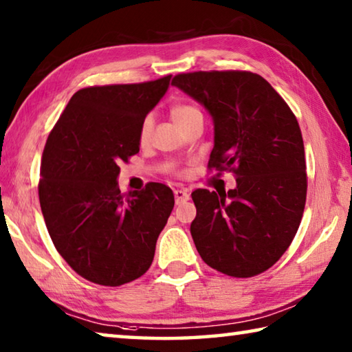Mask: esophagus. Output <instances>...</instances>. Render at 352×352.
Here are the masks:
<instances>
[{"mask_svg": "<svg viewBox=\"0 0 352 352\" xmlns=\"http://www.w3.org/2000/svg\"><path fill=\"white\" fill-rule=\"evenodd\" d=\"M174 195H175V204L177 205H182L186 200H189V192H188V190H184V189H175Z\"/></svg>", "mask_w": 352, "mask_h": 352, "instance_id": "esophagus-1", "label": "esophagus"}]
</instances>
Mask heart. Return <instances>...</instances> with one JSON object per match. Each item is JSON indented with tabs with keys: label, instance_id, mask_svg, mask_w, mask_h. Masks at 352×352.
I'll use <instances>...</instances> for the list:
<instances>
[{
	"label": "heart",
	"instance_id": "obj_1",
	"mask_svg": "<svg viewBox=\"0 0 352 352\" xmlns=\"http://www.w3.org/2000/svg\"><path fill=\"white\" fill-rule=\"evenodd\" d=\"M195 111H199L197 109H195V107H192V105H188V104H177V105H174L170 109V118L174 119V122L177 124H180V122H183L184 119L186 118H189L190 115H192V113H195ZM151 130H152V118L151 116H147L144 121L141 122V129H140V140L141 141H146L147 138H148V135H151Z\"/></svg>",
	"mask_w": 352,
	"mask_h": 352
}]
</instances>
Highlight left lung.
<instances>
[{
	"instance_id": "left-lung-1",
	"label": "left lung",
	"mask_w": 352,
	"mask_h": 352,
	"mask_svg": "<svg viewBox=\"0 0 352 352\" xmlns=\"http://www.w3.org/2000/svg\"><path fill=\"white\" fill-rule=\"evenodd\" d=\"M172 85L212 118L208 168L236 175L228 192L190 194L197 208L190 223L195 248L225 275H259L289 248L305 211L306 158L296 118L275 88L250 71L178 74Z\"/></svg>"
}]
</instances>
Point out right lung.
<instances>
[{
    "label": "right lung",
    "mask_w": 352,
    "mask_h": 352,
    "mask_svg": "<svg viewBox=\"0 0 352 352\" xmlns=\"http://www.w3.org/2000/svg\"><path fill=\"white\" fill-rule=\"evenodd\" d=\"M158 80L82 88L46 140L38 197L57 252L77 275L122 285L148 270L174 208L172 189L121 194L119 163L140 152V129L169 88Z\"/></svg>",
    "instance_id": "right-lung-1"
}]
</instances>
